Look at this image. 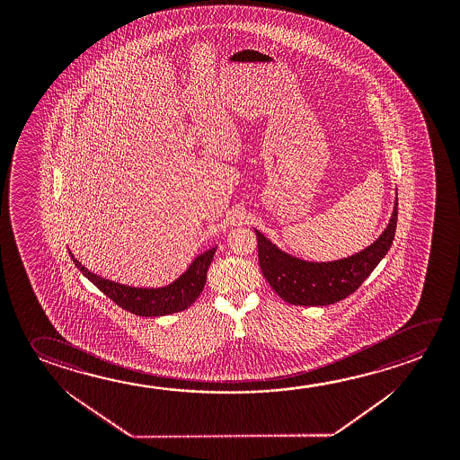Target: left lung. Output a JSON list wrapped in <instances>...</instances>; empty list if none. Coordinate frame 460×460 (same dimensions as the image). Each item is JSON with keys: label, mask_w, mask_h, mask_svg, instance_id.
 Listing matches in <instances>:
<instances>
[{"label": "left lung", "mask_w": 460, "mask_h": 460, "mask_svg": "<svg viewBox=\"0 0 460 460\" xmlns=\"http://www.w3.org/2000/svg\"><path fill=\"white\" fill-rule=\"evenodd\" d=\"M398 221V194L384 233L361 252L333 261H308L279 249L255 229L258 260L272 290L296 306H325L347 298L369 278L392 247Z\"/></svg>", "instance_id": "1"}]
</instances>
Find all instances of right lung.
Here are the masks:
<instances>
[{"label": "right lung", "instance_id": "obj_1", "mask_svg": "<svg viewBox=\"0 0 460 460\" xmlns=\"http://www.w3.org/2000/svg\"><path fill=\"white\" fill-rule=\"evenodd\" d=\"M215 252L217 247H211L204 253L197 255L180 278L174 279L172 284L164 287H133L119 284L91 272L76 260L70 250L68 255L84 278L98 287L102 294L119 306L136 316L157 317L180 313L196 302L199 295L204 290L207 271Z\"/></svg>", "mask_w": 460, "mask_h": 460}]
</instances>
